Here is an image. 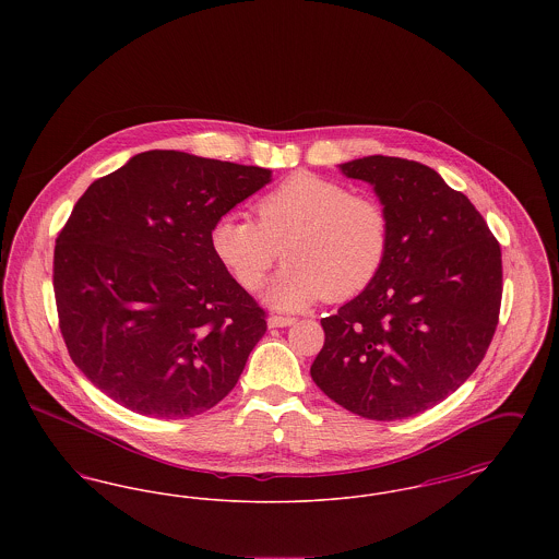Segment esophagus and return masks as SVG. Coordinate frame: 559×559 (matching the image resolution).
Wrapping results in <instances>:
<instances>
[{
	"mask_svg": "<svg viewBox=\"0 0 559 559\" xmlns=\"http://www.w3.org/2000/svg\"><path fill=\"white\" fill-rule=\"evenodd\" d=\"M293 322H295V319H292V317H270L267 326L270 329H283V326H292Z\"/></svg>",
	"mask_w": 559,
	"mask_h": 559,
	"instance_id": "34e87169",
	"label": "esophagus"
}]
</instances>
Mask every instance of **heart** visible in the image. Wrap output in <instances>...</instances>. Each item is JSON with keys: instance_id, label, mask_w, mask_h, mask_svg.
I'll return each mask as SVG.
<instances>
[{"instance_id": "b5f03b06", "label": "heart", "mask_w": 559, "mask_h": 559, "mask_svg": "<svg viewBox=\"0 0 559 559\" xmlns=\"http://www.w3.org/2000/svg\"><path fill=\"white\" fill-rule=\"evenodd\" d=\"M390 215L365 194L310 171H297L255 203V222L226 213L210 233L215 258L253 292L283 255L267 304L301 310L319 299L346 301L377 278L390 251Z\"/></svg>"}]
</instances>
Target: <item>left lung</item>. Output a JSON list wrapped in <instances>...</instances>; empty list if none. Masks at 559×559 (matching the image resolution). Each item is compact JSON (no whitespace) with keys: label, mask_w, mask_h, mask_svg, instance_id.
I'll return each instance as SVG.
<instances>
[{"label":"left lung","mask_w":559,"mask_h":559,"mask_svg":"<svg viewBox=\"0 0 559 559\" xmlns=\"http://www.w3.org/2000/svg\"><path fill=\"white\" fill-rule=\"evenodd\" d=\"M340 169L371 185L392 237L371 285L320 320L324 346L310 374L354 415L406 419L478 369L499 322L501 247L472 201L427 165L372 155Z\"/></svg>","instance_id":"obj_1"}]
</instances>
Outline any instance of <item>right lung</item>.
<instances>
[{"mask_svg": "<svg viewBox=\"0 0 559 559\" xmlns=\"http://www.w3.org/2000/svg\"><path fill=\"white\" fill-rule=\"evenodd\" d=\"M270 178L148 151L83 192L56 239L53 295L73 362L108 399L185 419L237 385L266 312L215 258L210 233Z\"/></svg>", "mask_w": 559, "mask_h": 559, "instance_id": "right-lung-1", "label": "right lung"}]
</instances>
